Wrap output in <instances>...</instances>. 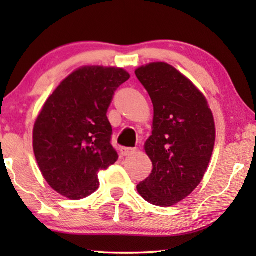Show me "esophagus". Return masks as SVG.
<instances>
[{
	"mask_svg": "<svg viewBox=\"0 0 256 256\" xmlns=\"http://www.w3.org/2000/svg\"><path fill=\"white\" fill-rule=\"evenodd\" d=\"M120 152H121V155H122V156H128V155H130L132 152H134L135 149H132V148H126V146H122V148L120 149Z\"/></svg>",
	"mask_w": 256,
	"mask_h": 256,
	"instance_id": "obj_1",
	"label": "esophagus"
}]
</instances>
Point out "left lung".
Wrapping results in <instances>:
<instances>
[{"instance_id":"left-lung-1","label":"left lung","mask_w":256,"mask_h":256,"mask_svg":"<svg viewBox=\"0 0 256 256\" xmlns=\"http://www.w3.org/2000/svg\"><path fill=\"white\" fill-rule=\"evenodd\" d=\"M135 74L154 106L152 132L144 143L152 171L136 188L150 204L168 208L204 178L214 148V118L204 94L174 66L149 62Z\"/></svg>"}]
</instances>
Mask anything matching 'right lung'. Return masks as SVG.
<instances>
[{
	"instance_id": "right-lung-1",
	"label": "right lung",
	"mask_w": 256,
	"mask_h": 256,
	"mask_svg": "<svg viewBox=\"0 0 256 256\" xmlns=\"http://www.w3.org/2000/svg\"><path fill=\"white\" fill-rule=\"evenodd\" d=\"M130 74L121 68L88 65L66 76L48 98L34 121L32 146L44 180L59 194L88 197L98 174L116 162L107 110Z\"/></svg>"
}]
</instances>
